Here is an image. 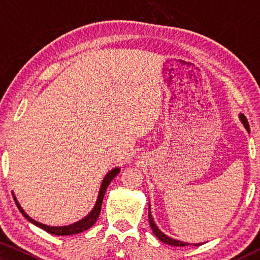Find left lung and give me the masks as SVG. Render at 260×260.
I'll list each match as a JSON object with an SVG mask.
<instances>
[{
  "label": "left lung",
  "instance_id": "left-lung-1",
  "mask_svg": "<svg viewBox=\"0 0 260 260\" xmlns=\"http://www.w3.org/2000/svg\"><path fill=\"white\" fill-rule=\"evenodd\" d=\"M240 118H241V121L243 122V125H244V127L246 128V131L250 132V127H249V124H248V120H246V118L243 116V114H240ZM149 223H150V227H151V230L153 232V234H155L158 237V240H160L161 242H164V243L170 244V245H174V246H186V245H189V243H187V242L178 241V240H175V239H172V237H169L167 235H165L164 233H162L159 230V228L157 227L155 221H153V218H152L151 212H150V205H149ZM192 245H201V243H196V244H192Z\"/></svg>",
  "mask_w": 260,
  "mask_h": 260
}]
</instances>
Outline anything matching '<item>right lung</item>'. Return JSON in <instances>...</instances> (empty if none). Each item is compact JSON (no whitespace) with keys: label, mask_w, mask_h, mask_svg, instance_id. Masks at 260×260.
<instances>
[{"label":"right lung","mask_w":260,"mask_h":260,"mask_svg":"<svg viewBox=\"0 0 260 260\" xmlns=\"http://www.w3.org/2000/svg\"><path fill=\"white\" fill-rule=\"evenodd\" d=\"M120 172V169L119 167H116V169H113L110 171V172L105 175V178L103 179L102 184H101V189H100V192H99V197H98V201H96V204L94 206V209L90 211V213L87 215L81 220H79L78 222H74L72 225H69V226H61V227H52V226H47V225H43V223H40L38 221H35L34 219H32L30 217H28L27 214L25 213V211L21 209V206L19 205L18 201L16 200V197L14 195V200L16 202V205L18 206V209L21 213H23L24 217L28 220L29 222L34 223L35 226L42 228L43 231H46L47 233H49V234L52 235H73V234H79V233L81 232H85L87 231L88 228H90L91 226L94 225L96 222V220H98L99 215L101 213V206H102V202L104 199V193L107 191V188L110 184V182L112 181L113 178L116 177V175Z\"/></svg>","instance_id":"obj_1"}]
</instances>
